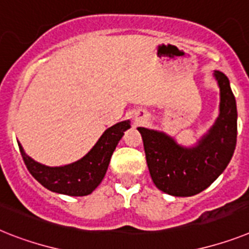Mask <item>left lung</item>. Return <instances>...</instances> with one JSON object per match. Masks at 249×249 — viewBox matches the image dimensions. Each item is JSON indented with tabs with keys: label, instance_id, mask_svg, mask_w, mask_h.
Returning <instances> with one entry per match:
<instances>
[{
	"label": "left lung",
	"instance_id": "left-lung-1",
	"mask_svg": "<svg viewBox=\"0 0 249 249\" xmlns=\"http://www.w3.org/2000/svg\"><path fill=\"white\" fill-rule=\"evenodd\" d=\"M213 76L220 88V114L196 146L183 147L166 133L139 127L150 176L160 191L177 197L200 194L223 173L237 145V104L229 80Z\"/></svg>",
	"mask_w": 249,
	"mask_h": 249
}]
</instances>
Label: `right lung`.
Listing matches in <instances>:
<instances>
[{"label": "right lung", "instance_id": "obj_1", "mask_svg": "<svg viewBox=\"0 0 249 249\" xmlns=\"http://www.w3.org/2000/svg\"><path fill=\"white\" fill-rule=\"evenodd\" d=\"M129 127V121H123L109 127L85 157L63 166L43 165L28 157L20 142L18 143L26 168L43 187L55 194L86 196L100 184L117 143L122 139L123 132Z\"/></svg>", "mask_w": 249, "mask_h": 249}]
</instances>
